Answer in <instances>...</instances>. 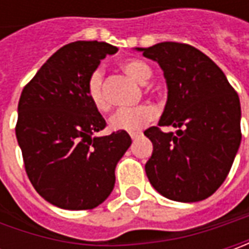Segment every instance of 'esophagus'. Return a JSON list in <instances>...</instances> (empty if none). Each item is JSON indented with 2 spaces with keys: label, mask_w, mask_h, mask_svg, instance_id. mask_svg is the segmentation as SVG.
Listing matches in <instances>:
<instances>
[{
  "label": "esophagus",
  "mask_w": 249,
  "mask_h": 249,
  "mask_svg": "<svg viewBox=\"0 0 249 249\" xmlns=\"http://www.w3.org/2000/svg\"><path fill=\"white\" fill-rule=\"evenodd\" d=\"M140 136H141V133H139V131H137V133H130V137H131L133 140L139 139Z\"/></svg>",
  "instance_id": "1"
}]
</instances>
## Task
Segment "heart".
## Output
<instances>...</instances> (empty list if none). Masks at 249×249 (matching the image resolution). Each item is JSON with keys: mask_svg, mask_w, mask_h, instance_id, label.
Listing matches in <instances>:
<instances>
[{"mask_svg": "<svg viewBox=\"0 0 249 249\" xmlns=\"http://www.w3.org/2000/svg\"><path fill=\"white\" fill-rule=\"evenodd\" d=\"M120 66L134 80L142 83V84L148 82L152 76L151 68L140 59H126L122 62ZM102 83H104V73L100 68L94 69L90 73L87 83H86V92H87L89 100L101 112L109 108L108 100L104 94ZM155 116H157V110L148 104H142V105H137V107H126V108L118 109L110 116L109 127L112 130L133 133V131L141 129L144 124H147Z\"/></svg>", "mask_w": 249, "mask_h": 249, "instance_id": "1", "label": "heart"}]
</instances>
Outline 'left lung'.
Returning <instances> with one entry per match:
<instances>
[{
    "label": "left lung",
    "mask_w": 249,
    "mask_h": 249,
    "mask_svg": "<svg viewBox=\"0 0 249 249\" xmlns=\"http://www.w3.org/2000/svg\"><path fill=\"white\" fill-rule=\"evenodd\" d=\"M136 51L158 62L166 80L158 126L177 129L144 131L154 145L145 163L149 183L172 201H202L222 186L240 148V98L222 69L188 44L166 41Z\"/></svg>",
    "instance_id": "obj_1"
}]
</instances>
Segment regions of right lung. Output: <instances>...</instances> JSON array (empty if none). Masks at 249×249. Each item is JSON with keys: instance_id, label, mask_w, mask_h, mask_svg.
Listing matches in <instances>:
<instances>
[{"instance_id": "obj_1", "label": "right lung", "mask_w": 249, "mask_h": 249, "mask_svg": "<svg viewBox=\"0 0 249 249\" xmlns=\"http://www.w3.org/2000/svg\"><path fill=\"white\" fill-rule=\"evenodd\" d=\"M118 53L104 41L63 45L36 73L18 105L16 139L36 191L50 204L92 209L115 187V167L131 145L126 131L92 137L105 119L86 92L101 59Z\"/></svg>"}]
</instances>
